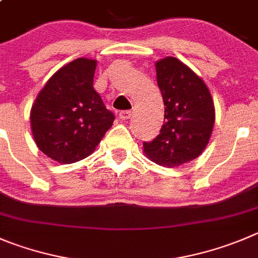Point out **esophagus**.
Segmentation results:
<instances>
[{"instance_id":"esophagus-1","label":"esophagus","mask_w":258,"mask_h":258,"mask_svg":"<svg viewBox=\"0 0 258 258\" xmlns=\"http://www.w3.org/2000/svg\"><path fill=\"white\" fill-rule=\"evenodd\" d=\"M119 119L121 121H127V119H130V117H131V110H123V112H119Z\"/></svg>"}]
</instances>
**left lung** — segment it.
I'll return each mask as SVG.
<instances>
[{
	"instance_id": "left-lung-1",
	"label": "left lung",
	"mask_w": 258,
	"mask_h": 258,
	"mask_svg": "<svg viewBox=\"0 0 258 258\" xmlns=\"http://www.w3.org/2000/svg\"><path fill=\"white\" fill-rule=\"evenodd\" d=\"M156 81L164 102L160 134L144 151L154 163L178 167L196 159L210 140L215 122L211 94L189 67L174 57L155 63Z\"/></svg>"
}]
</instances>
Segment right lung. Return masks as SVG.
<instances>
[{
    "label": "right lung",
    "mask_w": 258,
    "mask_h": 258,
    "mask_svg": "<svg viewBox=\"0 0 258 258\" xmlns=\"http://www.w3.org/2000/svg\"><path fill=\"white\" fill-rule=\"evenodd\" d=\"M96 61L78 58L59 69L31 107L33 136L42 153L58 163H76L95 150L114 114L93 88Z\"/></svg>",
    "instance_id": "add662e5"
}]
</instances>
